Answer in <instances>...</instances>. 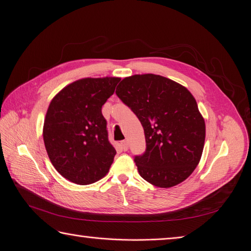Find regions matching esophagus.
<instances>
[{
  "label": "esophagus",
  "mask_w": 251,
  "mask_h": 251,
  "mask_svg": "<svg viewBox=\"0 0 251 251\" xmlns=\"http://www.w3.org/2000/svg\"><path fill=\"white\" fill-rule=\"evenodd\" d=\"M120 146H121V149H123L124 151H127V149H128V144H127V141H126V140L121 141V142H120Z\"/></svg>",
  "instance_id": "1"
}]
</instances>
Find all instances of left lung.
I'll list each match as a JSON object with an SVG mask.
<instances>
[{"instance_id": "8db88e82", "label": "left lung", "mask_w": 251, "mask_h": 251, "mask_svg": "<svg viewBox=\"0 0 251 251\" xmlns=\"http://www.w3.org/2000/svg\"><path fill=\"white\" fill-rule=\"evenodd\" d=\"M116 94L136 114L146 135V153L134 159L140 176L162 188L191 176L205 141V121L193 94L180 83L151 73L124 78Z\"/></svg>"}]
</instances>
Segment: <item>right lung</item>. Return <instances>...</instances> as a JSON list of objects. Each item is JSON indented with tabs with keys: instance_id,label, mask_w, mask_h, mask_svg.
I'll use <instances>...</instances> for the list:
<instances>
[{
	"instance_id": "obj_1",
	"label": "right lung",
	"mask_w": 251,
	"mask_h": 251,
	"mask_svg": "<svg viewBox=\"0 0 251 251\" xmlns=\"http://www.w3.org/2000/svg\"><path fill=\"white\" fill-rule=\"evenodd\" d=\"M120 77H86L52 98L44 120L43 138L55 170L69 181L88 185L109 173L116 151L108 139L101 108Z\"/></svg>"
}]
</instances>
